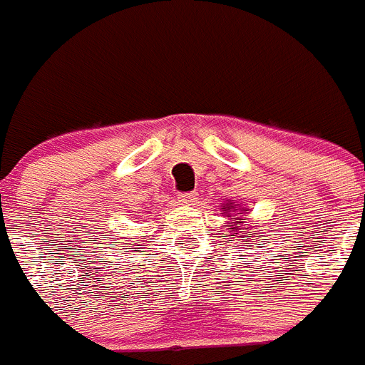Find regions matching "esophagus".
Instances as JSON below:
<instances>
[{
    "label": "esophagus",
    "mask_w": 365,
    "mask_h": 365,
    "mask_svg": "<svg viewBox=\"0 0 365 365\" xmlns=\"http://www.w3.org/2000/svg\"><path fill=\"white\" fill-rule=\"evenodd\" d=\"M197 192L195 191H189V192H180L178 195V200H180V204H183V206H192L195 202H197Z\"/></svg>",
    "instance_id": "esophagus-1"
}]
</instances>
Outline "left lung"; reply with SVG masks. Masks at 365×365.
I'll return each instance as SVG.
<instances>
[{
  "label": "left lung",
  "instance_id": "1",
  "mask_svg": "<svg viewBox=\"0 0 365 365\" xmlns=\"http://www.w3.org/2000/svg\"><path fill=\"white\" fill-rule=\"evenodd\" d=\"M228 207H230V204H228ZM234 207V206H232ZM225 211H226V207H225ZM245 211H249V210H245ZM241 222H243V219H237L235 220V225H234V232H240V235H237V237H243V235H241V230H249V226H245V228H241ZM232 230V228H230ZM247 237H252V234H250V232H247ZM256 240H259V235H256ZM235 241H240V240H235ZM262 241V240H259Z\"/></svg>",
  "mask_w": 365,
  "mask_h": 365
}]
</instances>
